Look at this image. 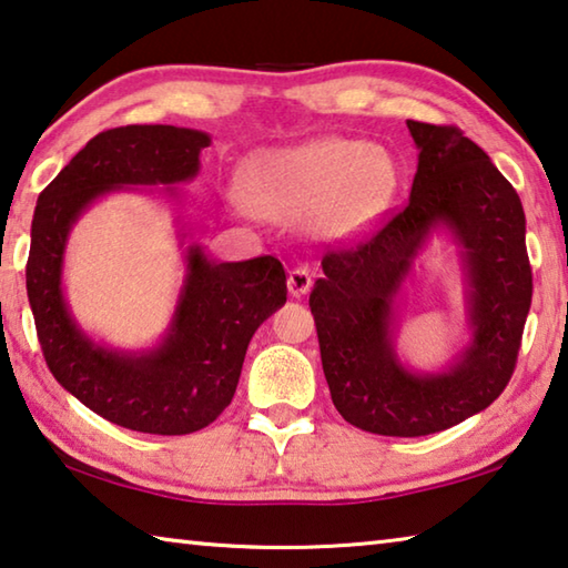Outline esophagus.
<instances>
[{"instance_id":"obj_1","label":"esophagus","mask_w":568,"mask_h":568,"mask_svg":"<svg viewBox=\"0 0 568 568\" xmlns=\"http://www.w3.org/2000/svg\"><path fill=\"white\" fill-rule=\"evenodd\" d=\"M312 274L306 272L304 266H296V268H292L290 272V278H286V286H290V294L292 296H304L306 292L312 290Z\"/></svg>"}]
</instances>
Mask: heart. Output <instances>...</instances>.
<instances>
[{"label": "heart", "mask_w": 568, "mask_h": 568, "mask_svg": "<svg viewBox=\"0 0 568 568\" xmlns=\"http://www.w3.org/2000/svg\"><path fill=\"white\" fill-rule=\"evenodd\" d=\"M389 155L357 138H312L258 153L239 175V199L266 219H300L320 239H352L395 199Z\"/></svg>", "instance_id": "1"}]
</instances>
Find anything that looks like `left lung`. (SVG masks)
Wrapping results in <instances>:
<instances>
[{
  "label": "left lung",
  "mask_w": 568,
  "mask_h": 568,
  "mask_svg": "<svg viewBox=\"0 0 568 568\" xmlns=\"http://www.w3.org/2000/svg\"><path fill=\"white\" fill-rule=\"evenodd\" d=\"M407 130L417 148L410 201L367 244L324 256L310 294L334 407L397 438L440 433L504 393L534 290L514 185L458 128L407 120ZM435 235L459 262L469 342L443 368L417 371L394 337L404 284Z\"/></svg>",
  "instance_id": "8db88e82"
}]
</instances>
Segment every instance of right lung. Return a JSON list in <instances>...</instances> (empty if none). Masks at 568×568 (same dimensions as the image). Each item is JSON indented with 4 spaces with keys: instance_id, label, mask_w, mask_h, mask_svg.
<instances>
[{
    "instance_id": "1",
    "label": "right lung",
    "mask_w": 568,
    "mask_h": 568,
    "mask_svg": "<svg viewBox=\"0 0 568 568\" xmlns=\"http://www.w3.org/2000/svg\"><path fill=\"white\" fill-rule=\"evenodd\" d=\"M211 135L175 125H128L92 138L40 193L27 258V296L54 379L105 420L151 435H189L216 420L236 393L254 332L286 302L274 256L219 262L201 244L181 183L201 171ZM113 192H148L174 213L184 282L170 327L151 348L123 351L79 327L63 296L73 223Z\"/></svg>"
}]
</instances>
